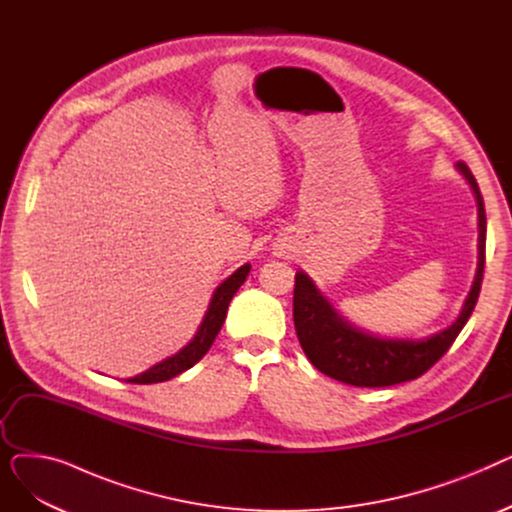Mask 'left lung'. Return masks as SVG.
<instances>
[{
	"label": "left lung",
	"mask_w": 512,
	"mask_h": 512,
	"mask_svg": "<svg viewBox=\"0 0 512 512\" xmlns=\"http://www.w3.org/2000/svg\"><path fill=\"white\" fill-rule=\"evenodd\" d=\"M459 172L471 184L477 199L479 215V261L469 297L461 309V315L452 326L423 340H392L371 336L338 315L326 297L315 288L311 278L303 272L294 276L292 317L294 330L307 359L330 378L359 388H384L419 378L434 363H438L456 336L461 334L469 321L483 280L486 265V209L479 193L477 180L465 161L456 164Z\"/></svg>",
	"instance_id": "left-lung-1"
}]
</instances>
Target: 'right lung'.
<instances>
[{"mask_svg": "<svg viewBox=\"0 0 512 512\" xmlns=\"http://www.w3.org/2000/svg\"><path fill=\"white\" fill-rule=\"evenodd\" d=\"M249 272H251V265L245 263L242 267H238V270L230 278H226L218 288H215L213 297H211V303H209V309H207V313H205V317L201 321V326H199L195 338L188 342L182 348V351H178L174 357H168L166 361L153 365L145 373L134 375V378H130L128 382L130 384L166 382V380L176 378V375H180L182 371L191 369L195 363H199L205 357V353L211 348L215 336H218V332L222 330L228 305H230L232 297L236 294V290L242 286V282L247 280Z\"/></svg>", "mask_w": 512, "mask_h": 512, "instance_id": "add662e5", "label": "right lung"}]
</instances>
